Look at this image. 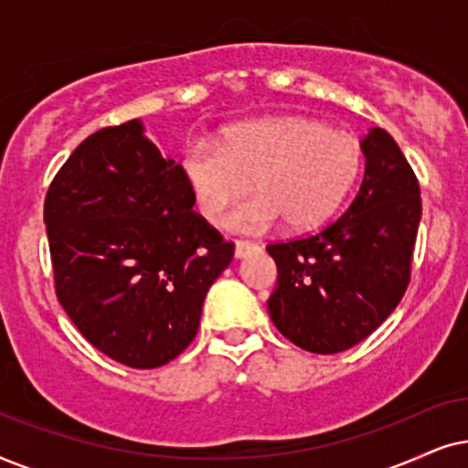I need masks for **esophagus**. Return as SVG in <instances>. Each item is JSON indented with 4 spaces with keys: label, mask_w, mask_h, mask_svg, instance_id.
Instances as JSON below:
<instances>
[{
    "label": "esophagus",
    "mask_w": 468,
    "mask_h": 468,
    "mask_svg": "<svg viewBox=\"0 0 468 468\" xmlns=\"http://www.w3.org/2000/svg\"><path fill=\"white\" fill-rule=\"evenodd\" d=\"M259 250H261V246L252 244V241H244V239L235 241V259H246L248 254L259 252Z\"/></svg>",
    "instance_id": "obj_1"
}]
</instances>
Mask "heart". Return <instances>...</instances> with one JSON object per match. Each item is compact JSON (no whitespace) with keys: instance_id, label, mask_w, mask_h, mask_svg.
Here are the masks:
<instances>
[{"instance_id":"b5f03b06","label":"heart","mask_w":468,"mask_h":468,"mask_svg":"<svg viewBox=\"0 0 468 468\" xmlns=\"http://www.w3.org/2000/svg\"><path fill=\"white\" fill-rule=\"evenodd\" d=\"M359 166L353 134L295 115L238 123L220 143L192 139L182 154L186 184L211 224H220L254 184L259 195L230 218L244 233L271 229L280 218L292 230L319 227L351 192Z\"/></svg>"}]
</instances>
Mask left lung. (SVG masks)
<instances>
[{"label":"left lung","instance_id":"obj_1","mask_svg":"<svg viewBox=\"0 0 468 468\" xmlns=\"http://www.w3.org/2000/svg\"><path fill=\"white\" fill-rule=\"evenodd\" d=\"M364 182L338 220L267 246L278 267L267 310L278 332L310 353L346 351L394 313L410 282L421 220L420 182L396 141H361Z\"/></svg>","mask_w":468,"mask_h":468}]
</instances>
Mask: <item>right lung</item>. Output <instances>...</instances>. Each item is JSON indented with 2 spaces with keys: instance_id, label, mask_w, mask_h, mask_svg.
I'll use <instances>...</instances> for the list:
<instances>
[{
  "instance_id": "1",
  "label": "right lung",
  "mask_w": 468,
  "mask_h": 468,
  "mask_svg": "<svg viewBox=\"0 0 468 468\" xmlns=\"http://www.w3.org/2000/svg\"><path fill=\"white\" fill-rule=\"evenodd\" d=\"M182 165L130 120L80 143L45 198L55 292L80 334L130 368L195 340L205 295L235 244L192 209Z\"/></svg>"
}]
</instances>
